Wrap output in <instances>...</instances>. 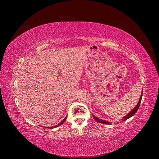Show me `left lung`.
Wrapping results in <instances>:
<instances>
[{"mask_svg": "<svg viewBox=\"0 0 159 159\" xmlns=\"http://www.w3.org/2000/svg\"><path fill=\"white\" fill-rule=\"evenodd\" d=\"M142 96H143V91H142V95H141V98H140V99H139V102H138V103L137 104V105H136V107H134L131 112H130L128 115H127L125 117H124L123 119H121V120H122V121H126L127 119H129L130 117H131L133 115H134V114H135V113L137 111V110H138V109H139V106H140V104H141V99H142ZM93 118H94V119L96 121H98V123H103V124H107V125H110L111 123H110V122H108V121H104V120H102V119H98V117H96L95 115H93Z\"/></svg>", "mask_w": 159, "mask_h": 159, "instance_id": "obj_1", "label": "left lung"}]
</instances>
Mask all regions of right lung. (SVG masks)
<instances>
[{
	"instance_id": "right-lung-1",
	"label": "right lung",
	"mask_w": 159,
	"mask_h": 159,
	"mask_svg": "<svg viewBox=\"0 0 159 159\" xmlns=\"http://www.w3.org/2000/svg\"><path fill=\"white\" fill-rule=\"evenodd\" d=\"M66 118H67V116L63 119V120H62V121L61 122H60L58 125H56V126H53V127H50V129H54V128H56V127H59V126H60V125H61L62 124H63L64 122H65V121H66Z\"/></svg>"
}]
</instances>
